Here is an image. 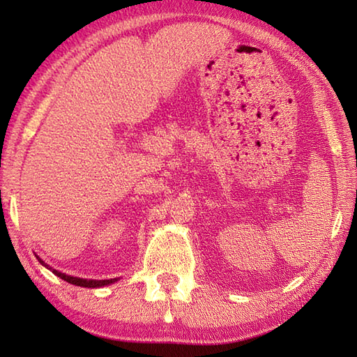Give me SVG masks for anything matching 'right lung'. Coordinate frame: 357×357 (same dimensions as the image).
Segmentation results:
<instances>
[{"label":"right lung","instance_id":"right-lung-1","mask_svg":"<svg viewBox=\"0 0 357 357\" xmlns=\"http://www.w3.org/2000/svg\"><path fill=\"white\" fill-rule=\"evenodd\" d=\"M36 256V255H35ZM36 259L40 261V264L41 265H44L45 268H49L53 275H56L58 278H61L63 280H66V282H69V284H73V285H77V287H86V288H100V287H104V285H110V284H115L116 280H118V278H115V279H82V278H77V276H70V275H66V273H61V271H58V270H55V268H52L50 265H47L45 264L40 256H36Z\"/></svg>","mask_w":357,"mask_h":357}]
</instances>
